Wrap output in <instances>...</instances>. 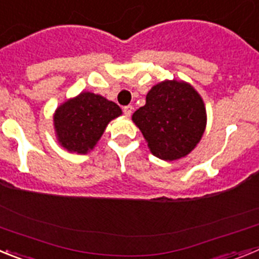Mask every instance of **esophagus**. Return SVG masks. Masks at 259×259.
<instances>
[{
    "mask_svg": "<svg viewBox=\"0 0 259 259\" xmlns=\"http://www.w3.org/2000/svg\"><path fill=\"white\" fill-rule=\"evenodd\" d=\"M132 109H134V107H132L131 105H128V106L123 107V113H124V115H125V116H131Z\"/></svg>",
    "mask_w": 259,
    "mask_h": 259,
    "instance_id": "esophagus-1",
    "label": "esophagus"
}]
</instances>
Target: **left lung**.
Returning <instances> with one entry per match:
<instances>
[{
    "label": "left lung",
    "instance_id": "1",
    "mask_svg": "<svg viewBox=\"0 0 259 259\" xmlns=\"http://www.w3.org/2000/svg\"><path fill=\"white\" fill-rule=\"evenodd\" d=\"M155 157L175 161L194 149L206 125L202 98L189 84L163 81L146 95L132 115Z\"/></svg>",
    "mask_w": 259,
    "mask_h": 259
}]
</instances>
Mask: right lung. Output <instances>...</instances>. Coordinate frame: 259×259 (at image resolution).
Listing matches in <instances>:
<instances>
[{
  "mask_svg": "<svg viewBox=\"0 0 259 259\" xmlns=\"http://www.w3.org/2000/svg\"><path fill=\"white\" fill-rule=\"evenodd\" d=\"M120 114V107L102 96L80 93L57 109L54 127L59 143L70 152L85 154L102 136L107 123Z\"/></svg>",
  "mask_w": 259,
  "mask_h": 259,
  "instance_id": "add662e5",
  "label": "right lung"
}]
</instances>
